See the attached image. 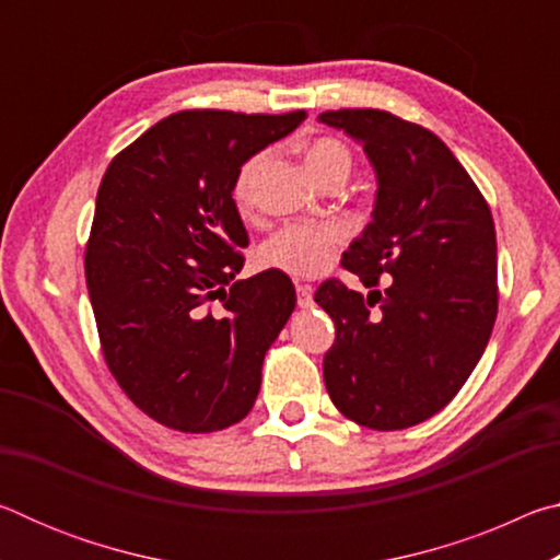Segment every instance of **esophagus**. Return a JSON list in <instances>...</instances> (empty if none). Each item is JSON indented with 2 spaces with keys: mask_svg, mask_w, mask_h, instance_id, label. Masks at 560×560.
<instances>
[{
  "mask_svg": "<svg viewBox=\"0 0 560 560\" xmlns=\"http://www.w3.org/2000/svg\"><path fill=\"white\" fill-rule=\"evenodd\" d=\"M296 301H299L301 308L314 306V289L306 287V283H299V287H296Z\"/></svg>",
  "mask_w": 560,
  "mask_h": 560,
  "instance_id": "34e87169",
  "label": "esophagus"
}]
</instances>
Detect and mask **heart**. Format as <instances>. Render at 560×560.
Masks as SVG:
<instances>
[{"mask_svg":"<svg viewBox=\"0 0 560 560\" xmlns=\"http://www.w3.org/2000/svg\"><path fill=\"white\" fill-rule=\"evenodd\" d=\"M303 160H306L308 173L314 175L316 183L330 175L348 177L350 170H353V153H350V148L343 140L330 136L311 140L306 145V153H303ZM259 165L261 155L246 160L240 175H236L234 200L242 207H246L252 200V183ZM340 242H343V234L334 224H291L283 226L281 232L273 234L261 246L259 259L264 267L281 269L293 273V277H318L334 261V254Z\"/></svg>","mask_w":560,"mask_h":560,"instance_id":"1","label":"heart"}]
</instances>
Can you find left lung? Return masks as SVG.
<instances>
[{"instance_id":"1","label":"left lung","mask_w":560,"mask_h":560,"mask_svg":"<svg viewBox=\"0 0 560 560\" xmlns=\"http://www.w3.org/2000/svg\"><path fill=\"white\" fill-rule=\"evenodd\" d=\"M320 122L363 143L377 175L373 222L343 267L368 296L328 279L316 303L336 324L324 358L330 400L363 428L390 432L438 415L467 383L497 320L491 210L428 128L377 108L326 110Z\"/></svg>"}]
</instances>
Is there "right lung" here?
Wrapping results in <instances>:
<instances>
[{"mask_svg": "<svg viewBox=\"0 0 560 560\" xmlns=\"http://www.w3.org/2000/svg\"><path fill=\"white\" fill-rule=\"evenodd\" d=\"M303 118L179 110L101 179L86 244L101 350L132 405L170 430H224L257 400L296 291L279 269L234 281L249 234L232 192L246 160Z\"/></svg>", "mask_w": 560, "mask_h": 560, "instance_id": "1", "label": "right lung"}]
</instances>
